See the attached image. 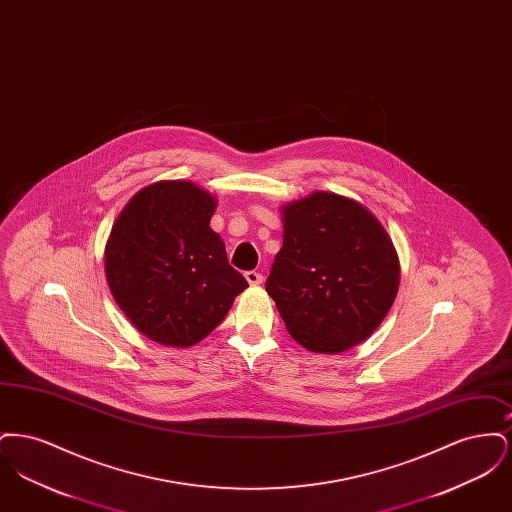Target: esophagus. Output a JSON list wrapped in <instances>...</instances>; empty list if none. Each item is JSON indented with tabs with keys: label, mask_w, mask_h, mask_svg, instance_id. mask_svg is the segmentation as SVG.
Wrapping results in <instances>:
<instances>
[{
	"label": "esophagus",
	"mask_w": 512,
	"mask_h": 512,
	"mask_svg": "<svg viewBox=\"0 0 512 512\" xmlns=\"http://www.w3.org/2000/svg\"><path fill=\"white\" fill-rule=\"evenodd\" d=\"M245 280L249 282V286H259V284H263V274L249 270V272H245Z\"/></svg>",
	"instance_id": "esophagus-1"
}]
</instances>
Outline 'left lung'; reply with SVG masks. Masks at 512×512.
Listing matches in <instances>:
<instances>
[{"mask_svg":"<svg viewBox=\"0 0 512 512\" xmlns=\"http://www.w3.org/2000/svg\"><path fill=\"white\" fill-rule=\"evenodd\" d=\"M284 244L267 292L290 336L313 353H341L365 341L399 290L390 234L365 205L313 192L282 207Z\"/></svg>","mask_w":512,"mask_h":512,"instance_id":"1","label":"left lung"}]
</instances>
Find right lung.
Segmentation results:
<instances>
[{
  "mask_svg": "<svg viewBox=\"0 0 512 512\" xmlns=\"http://www.w3.org/2000/svg\"><path fill=\"white\" fill-rule=\"evenodd\" d=\"M217 197L190 180H161L134 195L105 245V278L124 317L161 345L190 347L228 315L244 276L209 226Z\"/></svg>",
  "mask_w": 512,
  "mask_h": 512,
  "instance_id": "add662e5",
  "label": "right lung"
}]
</instances>
